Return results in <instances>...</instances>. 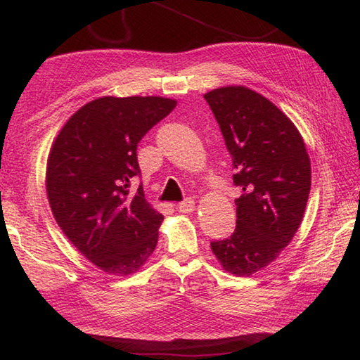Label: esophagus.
<instances>
[{"mask_svg":"<svg viewBox=\"0 0 360 360\" xmlns=\"http://www.w3.org/2000/svg\"><path fill=\"white\" fill-rule=\"evenodd\" d=\"M178 210L181 212H184V214H188V212H192L195 210V202H193L192 198L182 200L181 203H178Z\"/></svg>","mask_w":360,"mask_h":360,"instance_id":"esophagus-1","label":"esophagus"}]
</instances>
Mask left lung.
Here are the masks:
<instances>
[{
	"label": "left lung",
	"instance_id": "obj_1",
	"mask_svg": "<svg viewBox=\"0 0 360 360\" xmlns=\"http://www.w3.org/2000/svg\"><path fill=\"white\" fill-rule=\"evenodd\" d=\"M231 155L236 227L211 243L225 271L251 276L289 245L300 227L311 188V163L304 141L288 115L245 85L205 94Z\"/></svg>",
	"mask_w": 360,
	"mask_h": 360
}]
</instances>
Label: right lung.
<instances>
[{
	"instance_id": "obj_1",
	"label": "right lung",
	"mask_w": 360,
	"mask_h": 360,
	"mask_svg": "<svg viewBox=\"0 0 360 360\" xmlns=\"http://www.w3.org/2000/svg\"><path fill=\"white\" fill-rule=\"evenodd\" d=\"M163 96H100L85 103L53 139L46 167L52 214L66 238L106 275L136 273L154 252L163 216L129 193L139 173L136 146L173 111Z\"/></svg>"
}]
</instances>
